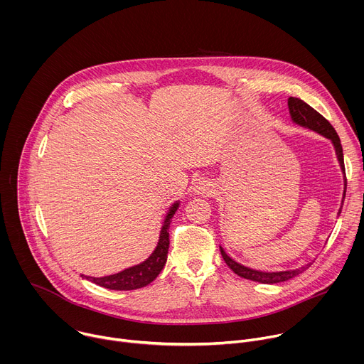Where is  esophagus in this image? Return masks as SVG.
<instances>
[{"mask_svg": "<svg viewBox=\"0 0 364 364\" xmlns=\"http://www.w3.org/2000/svg\"><path fill=\"white\" fill-rule=\"evenodd\" d=\"M197 194H204V193H209L212 190V184L209 180L205 178H198L196 183H194V188H193Z\"/></svg>", "mask_w": 364, "mask_h": 364, "instance_id": "1", "label": "esophagus"}]
</instances>
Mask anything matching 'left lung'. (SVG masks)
Masks as SVG:
<instances>
[{"label": "left lung", "instance_id": "obj_1", "mask_svg": "<svg viewBox=\"0 0 364 364\" xmlns=\"http://www.w3.org/2000/svg\"><path fill=\"white\" fill-rule=\"evenodd\" d=\"M288 109H289V115H291V121L298 125V127H302V128H306L309 131H314L320 135H323L324 138L330 139L333 146H334V151H336V155H337V161L340 164V168H341V173H343V177H344V191H343V198H341V205L338 209V216L341 213V209H343V203H344V198H346V188H347V180H346V170H344V157H343V146H341V142H340V138L336 132V129L333 128V125L321 115L318 114L314 108H311L308 103H305L304 100L298 99V97H288ZM220 252H222V256L225 259V262L228 264V267L235 272L237 274L239 277L245 278V279H250V281H255V282H261V284H278V282H285L299 274H302L306 268H309V265L313 262H309L306 265H302L299 268H295V269H287V271H274V272H267V271H261V269H253V268H249V267H245L239 262H236L233 257H230L225 249L220 246Z\"/></svg>", "mask_w": 364, "mask_h": 364}]
</instances>
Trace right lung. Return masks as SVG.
I'll use <instances>...</instances> for the list:
<instances>
[{
  "label": "right lung",
  "mask_w": 364,
  "mask_h": 364,
  "mask_svg": "<svg viewBox=\"0 0 364 364\" xmlns=\"http://www.w3.org/2000/svg\"><path fill=\"white\" fill-rule=\"evenodd\" d=\"M180 207V200L174 201L164 218L163 228L160 230V239L157 246H155L154 252L145 259L144 262L129 267L121 272L107 275V277H82L87 281L95 282L99 287L108 288V289H115V291H131V289H138L142 287H146L151 284L155 278L159 277V274L163 271L166 262H167V255H168V246H170V235H168V228L171 223L173 216L176 215L177 209Z\"/></svg>",
  "instance_id": "1"
}]
</instances>
